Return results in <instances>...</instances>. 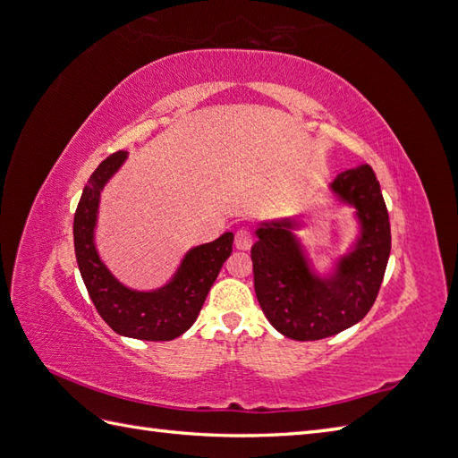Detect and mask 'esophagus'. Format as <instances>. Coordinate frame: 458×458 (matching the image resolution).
<instances>
[{
  "label": "esophagus",
  "instance_id": "34e87169",
  "mask_svg": "<svg viewBox=\"0 0 458 458\" xmlns=\"http://www.w3.org/2000/svg\"><path fill=\"white\" fill-rule=\"evenodd\" d=\"M253 243V232L250 228H240L236 232V248L238 250H250Z\"/></svg>",
  "mask_w": 458,
  "mask_h": 458
}]
</instances>
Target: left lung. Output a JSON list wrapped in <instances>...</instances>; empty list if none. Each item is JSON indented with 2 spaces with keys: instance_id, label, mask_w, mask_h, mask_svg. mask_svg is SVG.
<instances>
[{
  "instance_id": "obj_1",
  "label": "left lung",
  "mask_w": 458,
  "mask_h": 458,
  "mask_svg": "<svg viewBox=\"0 0 458 458\" xmlns=\"http://www.w3.org/2000/svg\"><path fill=\"white\" fill-rule=\"evenodd\" d=\"M327 191L337 208L353 210L355 220V240L329 267H316L296 233V218L263 220L255 230V294L269 324L296 342L335 335L363 320L375 304L390 255L388 210L373 167L347 169Z\"/></svg>"
}]
</instances>
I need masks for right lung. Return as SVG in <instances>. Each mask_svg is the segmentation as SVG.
<instances>
[{"instance_id": "1", "label": "right lung", "mask_w": 458, "mask_h": 458, "mask_svg": "<svg viewBox=\"0 0 458 458\" xmlns=\"http://www.w3.org/2000/svg\"><path fill=\"white\" fill-rule=\"evenodd\" d=\"M126 157V152H116L103 159L83 187L73 216V248L78 267L89 299L113 332L144 342H169L195 324L222 263L230 258L233 233L225 232L215 242L199 243L187 250L172 279L157 289H132L116 279L107 263L101 259L95 228L103 189L124 165Z\"/></svg>"}]
</instances>
